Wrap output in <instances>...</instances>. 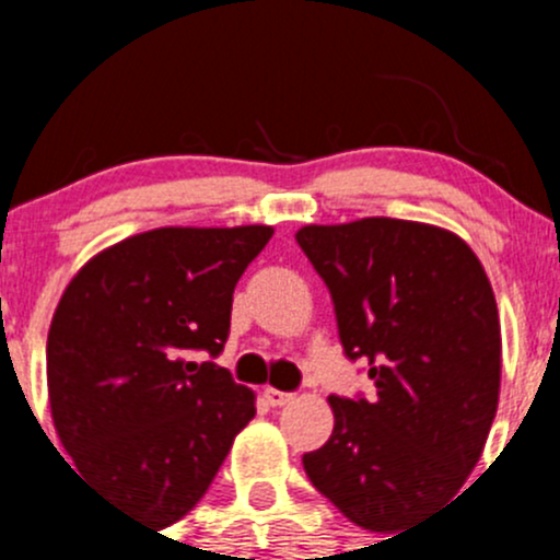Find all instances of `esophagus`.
<instances>
[{
    "instance_id": "1",
    "label": "esophagus",
    "mask_w": 560,
    "mask_h": 560,
    "mask_svg": "<svg viewBox=\"0 0 560 560\" xmlns=\"http://www.w3.org/2000/svg\"><path fill=\"white\" fill-rule=\"evenodd\" d=\"M262 398H265V404H268V406H287L292 398H295V395L281 393V389H276V387H265Z\"/></svg>"
}]
</instances>
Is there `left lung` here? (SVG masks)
<instances>
[{
    "mask_svg": "<svg viewBox=\"0 0 560 560\" xmlns=\"http://www.w3.org/2000/svg\"><path fill=\"white\" fill-rule=\"evenodd\" d=\"M295 238L330 290L343 352L376 387L371 400L327 398L332 433L303 468L343 517L393 534L453 499L488 442L501 387L493 287L466 241L433 224L369 217Z\"/></svg>",
    "mask_w": 560,
    "mask_h": 560,
    "instance_id": "left-lung-1",
    "label": "left lung"
}]
</instances>
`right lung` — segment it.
<instances>
[{"mask_svg": "<svg viewBox=\"0 0 560 560\" xmlns=\"http://www.w3.org/2000/svg\"><path fill=\"white\" fill-rule=\"evenodd\" d=\"M273 235L246 228H160L94 254L67 284L48 330L54 428L105 501L167 528L206 495L254 393L217 358L233 292Z\"/></svg>", "mask_w": 560, "mask_h": 560, "instance_id": "right-lung-1", "label": "right lung"}]
</instances>
